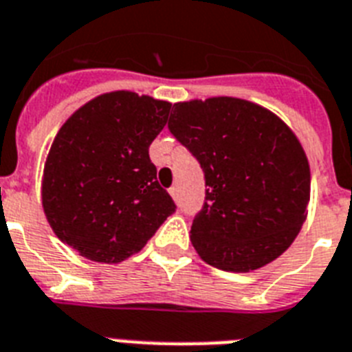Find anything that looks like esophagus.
<instances>
[{
    "instance_id": "esophagus-1",
    "label": "esophagus",
    "mask_w": 352,
    "mask_h": 352,
    "mask_svg": "<svg viewBox=\"0 0 352 352\" xmlns=\"http://www.w3.org/2000/svg\"><path fill=\"white\" fill-rule=\"evenodd\" d=\"M170 195H171V199L177 200V199H179V190H177V188H171Z\"/></svg>"
}]
</instances>
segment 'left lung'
Instances as JSON below:
<instances>
[{
	"mask_svg": "<svg viewBox=\"0 0 352 352\" xmlns=\"http://www.w3.org/2000/svg\"><path fill=\"white\" fill-rule=\"evenodd\" d=\"M168 126L206 175L190 240L204 261L252 272L279 258L308 214L311 173L290 126L249 100L212 96L173 105Z\"/></svg>",
	"mask_w": 352,
	"mask_h": 352,
	"instance_id": "obj_1",
	"label": "left lung"
}]
</instances>
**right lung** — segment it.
Returning a JSON list of instances; mask_svg holds the SVG:
<instances>
[{
    "label": "right lung",
    "mask_w": 352,
    "mask_h": 352,
    "mask_svg": "<svg viewBox=\"0 0 352 352\" xmlns=\"http://www.w3.org/2000/svg\"><path fill=\"white\" fill-rule=\"evenodd\" d=\"M170 107L112 91L76 109L55 135L44 162L43 209L58 240L85 259L125 261L175 211L148 155Z\"/></svg>",
    "instance_id": "1"
}]
</instances>
